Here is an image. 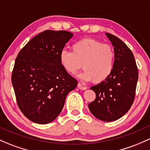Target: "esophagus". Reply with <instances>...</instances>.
Segmentation results:
<instances>
[{"label": "esophagus", "mask_w": 150, "mask_h": 150, "mask_svg": "<svg viewBox=\"0 0 150 150\" xmlns=\"http://www.w3.org/2000/svg\"><path fill=\"white\" fill-rule=\"evenodd\" d=\"M78 88L80 90H86V89H87V88H86V86H83V85L80 84V83H78Z\"/></svg>", "instance_id": "obj_1"}]
</instances>
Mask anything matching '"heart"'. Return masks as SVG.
<instances>
[{
  "mask_svg": "<svg viewBox=\"0 0 150 150\" xmlns=\"http://www.w3.org/2000/svg\"><path fill=\"white\" fill-rule=\"evenodd\" d=\"M71 48L72 51L62 50L59 54V62L68 73L76 74L83 67V63L85 70L80 77L86 81H104L112 73L115 54L110 45L86 38L74 42Z\"/></svg>",
  "mask_w": 150,
  "mask_h": 150,
  "instance_id": "1",
  "label": "heart"
}]
</instances>
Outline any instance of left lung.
Listing matches in <instances>:
<instances>
[{
	"label": "left lung",
	"instance_id": "obj_1",
	"mask_svg": "<svg viewBox=\"0 0 150 150\" xmlns=\"http://www.w3.org/2000/svg\"><path fill=\"white\" fill-rule=\"evenodd\" d=\"M105 35L113 46L115 54L112 73L104 81L91 87L96 99L88 104L95 117L103 121H113L122 117L134 100L138 70L130 49L116 36Z\"/></svg>",
	"mask_w": 150,
	"mask_h": 150
}]
</instances>
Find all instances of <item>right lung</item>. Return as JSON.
I'll return each mask as SVG.
<instances>
[{
    "instance_id": "add662e5",
    "label": "right lung",
    "mask_w": 150,
    "mask_h": 150,
    "mask_svg": "<svg viewBox=\"0 0 150 150\" xmlns=\"http://www.w3.org/2000/svg\"><path fill=\"white\" fill-rule=\"evenodd\" d=\"M72 37L67 31H44L31 39L16 59L11 81L17 103L33 122L54 121L67 94L78 85L59 62L60 52Z\"/></svg>"
}]
</instances>
